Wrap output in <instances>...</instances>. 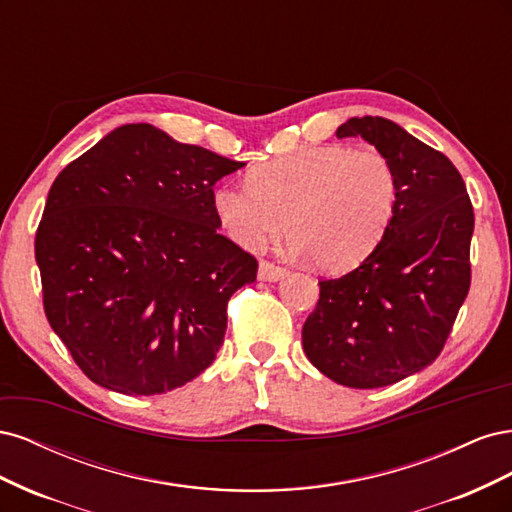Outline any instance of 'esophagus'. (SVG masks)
<instances>
[{
  "label": "esophagus",
  "mask_w": 512,
  "mask_h": 512,
  "mask_svg": "<svg viewBox=\"0 0 512 512\" xmlns=\"http://www.w3.org/2000/svg\"><path fill=\"white\" fill-rule=\"evenodd\" d=\"M284 273H286V271H284L282 267L273 265V262L262 260L260 267H258V280H260V282H277V280H282Z\"/></svg>",
  "instance_id": "1"
}]
</instances>
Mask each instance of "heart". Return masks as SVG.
<instances>
[{
	"mask_svg": "<svg viewBox=\"0 0 512 512\" xmlns=\"http://www.w3.org/2000/svg\"><path fill=\"white\" fill-rule=\"evenodd\" d=\"M397 207V173L378 149L324 145L250 170L247 185H220L213 211L226 235L256 250L286 224L292 252L322 271H348L382 241Z\"/></svg>",
	"mask_w": 512,
	"mask_h": 512,
	"instance_id": "1",
	"label": "heart"
}]
</instances>
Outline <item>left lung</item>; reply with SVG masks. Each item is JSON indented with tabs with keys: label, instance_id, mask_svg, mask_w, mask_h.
I'll return each mask as SVG.
<instances>
[{
	"label": "left lung",
	"instance_id": "8db88e82",
	"mask_svg": "<svg viewBox=\"0 0 512 512\" xmlns=\"http://www.w3.org/2000/svg\"><path fill=\"white\" fill-rule=\"evenodd\" d=\"M350 136L395 166L397 207L361 267L320 282L303 350L333 382L380 389L442 352L470 290L474 211L453 162L395 121L352 117L337 128V138Z\"/></svg>",
	"mask_w": 512,
	"mask_h": 512
}]
</instances>
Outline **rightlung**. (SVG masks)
<instances>
[{
    "mask_svg": "<svg viewBox=\"0 0 512 512\" xmlns=\"http://www.w3.org/2000/svg\"><path fill=\"white\" fill-rule=\"evenodd\" d=\"M241 166L126 123L57 175L36 232L44 312L91 382L160 395L213 363L228 299L258 271L213 211Z\"/></svg>",
    "mask_w": 512,
    "mask_h": 512,
    "instance_id": "obj_1",
    "label": "right lung"
}]
</instances>
